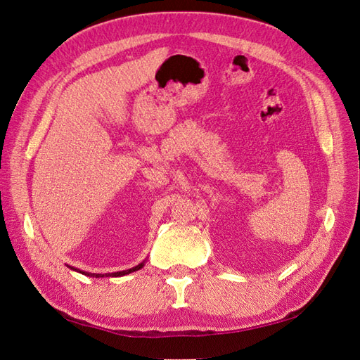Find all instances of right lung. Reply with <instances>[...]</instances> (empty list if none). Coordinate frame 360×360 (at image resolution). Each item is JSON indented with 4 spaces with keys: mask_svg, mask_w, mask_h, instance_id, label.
Here are the masks:
<instances>
[{
    "mask_svg": "<svg viewBox=\"0 0 360 360\" xmlns=\"http://www.w3.org/2000/svg\"><path fill=\"white\" fill-rule=\"evenodd\" d=\"M144 264H146V259L143 261V263H139L138 266H135V267H132V269H127V270H122V271H114V274H90V271H84V270H79V269H76V267H72V266H69V269H72V270H75V271H79V274H82V275H86V276H91V278H103V276H124V275H129V274H132V271H136V270H139V269H143L144 267Z\"/></svg>",
    "mask_w": 360,
    "mask_h": 360,
    "instance_id": "add662e5",
    "label": "right lung"
}]
</instances>
